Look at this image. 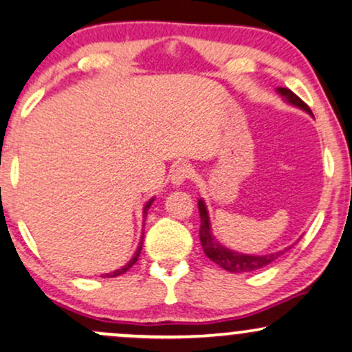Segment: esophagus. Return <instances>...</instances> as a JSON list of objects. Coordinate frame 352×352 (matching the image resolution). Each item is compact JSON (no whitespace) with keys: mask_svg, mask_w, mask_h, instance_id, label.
<instances>
[{"mask_svg":"<svg viewBox=\"0 0 352 352\" xmlns=\"http://www.w3.org/2000/svg\"><path fill=\"white\" fill-rule=\"evenodd\" d=\"M191 176H192V169L189 168L188 164H179V166H176L175 169H173L171 183H173V186H176L177 188V186L184 184Z\"/></svg>","mask_w":352,"mask_h":352,"instance_id":"34e87169","label":"esophagus"}]
</instances>
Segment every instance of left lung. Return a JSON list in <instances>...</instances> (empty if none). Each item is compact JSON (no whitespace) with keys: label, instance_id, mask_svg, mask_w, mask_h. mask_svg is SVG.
I'll return each mask as SVG.
<instances>
[{"label":"left lung","instance_id":"obj_1","mask_svg":"<svg viewBox=\"0 0 352 352\" xmlns=\"http://www.w3.org/2000/svg\"><path fill=\"white\" fill-rule=\"evenodd\" d=\"M276 94L283 98L285 102L290 103L293 107H298V109L305 110L307 113L313 115L309 107L305 103L301 98L296 97L290 89H285V87H278ZM197 208H199V216H201V229H199V239L201 245L204 249V254L212 260L214 263H217L219 267H222L227 272H232V274H245V272H255L258 268L267 267L268 263H272L276 260L280 255H283L285 252L292 247H287L285 250H278L275 254H267V255H249V254H241V252H234L227 247L221 245L217 242V239L212 235L210 230V221H209V212L206 208V202L199 199L197 201Z\"/></svg>","mask_w":352,"mask_h":352}]
</instances>
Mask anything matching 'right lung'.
<instances>
[{
    "mask_svg": "<svg viewBox=\"0 0 352 352\" xmlns=\"http://www.w3.org/2000/svg\"><path fill=\"white\" fill-rule=\"evenodd\" d=\"M153 201H155V197H151L150 201L146 202V204H144V208H143V219H146V214H148V209L151 208V204H153ZM143 239H144V234H142V239H140V243H138V247H136V252L133 254V257L130 258V262L126 263L125 267H122V268H118V270H115V272H111V274H105L103 276H109V278H111V276H118V275H122V274H125L126 270H130L131 267L135 265L136 263V260H138V257H140V254H142V247H143Z\"/></svg>",
    "mask_w": 352,
    "mask_h": 352,
    "instance_id": "obj_1",
    "label": "right lung"
}]
</instances>
